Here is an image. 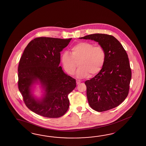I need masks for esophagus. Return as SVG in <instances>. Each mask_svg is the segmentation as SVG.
<instances>
[{
    "instance_id": "34e87169",
    "label": "esophagus",
    "mask_w": 146,
    "mask_h": 146,
    "mask_svg": "<svg viewBox=\"0 0 146 146\" xmlns=\"http://www.w3.org/2000/svg\"><path fill=\"white\" fill-rule=\"evenodd\" d=\"M80 83H81V82H80V80H76V84H79Z\"/></svg>"
}]
</instances>
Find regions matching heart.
I'll list each match as a JSON object with an SVG mask.
<instances>
[{"label": "heart", "mask_w": 146, "mask_h": 146, "mask_svg": "<svg viewBox=\"0 0 146 146\" xmlns=\"http://www.w3.org/2000/svg\"><path fill=\"white\" fill-rule=\"evenodd\" d=\"M105 59V51L100 46H95L93 43L82 41L79 42L71 47V53L64 51L61 61L65 71L68 74H74L76 71L78 78H87L97 74L101 70Z\"/></svg>", "instance_id": "b5f03b06"}]
</instances>
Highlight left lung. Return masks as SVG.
I'll use <instances>...</instances> for the list:
<instances>
[{
  "mask_svg": "<svg viewBox=\"0 0 146 146\" xmlns=\"http://www.w3.org/2000/svg\"><path fill=\"white\" fill-rule=\"evenodd\" d=\"M79 39L94 40L105 51V62L101 70L84 82L90 106L99 112L118 106L128 95L131 79L126 51L118 40L110 35L96 33Z\"/></svg>",
  "mask_w": 146,
  "mask_h": 146,
  "instance_id": "obj_1",
  "label": "left lung"
}]
</instances>
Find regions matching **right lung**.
Here are the masks:
<instances>
[{
    "mask_svg": "<svg viewBox=\"0 0 146 146\" xmlns=\"http://www.w3.org/2000/svg\"><path fill=\"white\" fill-rule=\"evenodd\" d=\"M72 38H36L25 48L18 67V86L25 104L30 110L48 118L59 117L67 111L68 95L76 87V80L59 66L60 52ZM36 85L43 94L34 95Z\"/></svg>",
    "mask_w": 146,
    "mask_h": 146,
    "instance_id": "add662e5",
    "label": "right lung"
}]
</instances>
